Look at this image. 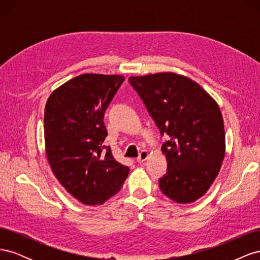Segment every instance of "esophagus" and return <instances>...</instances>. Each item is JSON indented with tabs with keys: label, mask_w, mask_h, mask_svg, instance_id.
Returning a JSON list of instances; mask_svg holds the SVG:
<instances>
[{
	"label": "esophagus",
	"mask_w": 260,
	"mask_h": 260,
	"mask_svg": "<svg viewBox=\"0 0 260 260\" xmlns=\"http://www.w3.org/2000/svg\"><path fill=\"white\" fill-rule=\"evenodd\" d=\"M148 158V152L143 149V151H141V153L139 154V157L137 158L138 162H143Z\"/></svg>",
	"instance_id": "1"
}]
</instances>
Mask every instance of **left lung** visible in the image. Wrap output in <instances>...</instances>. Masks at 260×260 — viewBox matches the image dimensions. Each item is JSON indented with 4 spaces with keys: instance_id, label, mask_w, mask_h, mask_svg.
<instances>
[{
    "instance_id": "left-lung-1",
    "label": "left lung",
    "mask_w": 260,
    "mask_h": 260,
    "mask_svg": "<svg viewBox=\"0 0 260 260\" xmlns=\"http://www.w3.org/2000/svg\"><path fill=\"white\" fill-rule=\"evenodd\" d=\"M129 82L144 102L161 135L167 174L161 192L178 204L206 194L225 155L222 114L217 102L190 78L166 72L132 76Z\"/></svg>"
}]
</instances>
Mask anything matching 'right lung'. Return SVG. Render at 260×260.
Here are the masks:
<instances>
[{
  "instance_id": "add662e5",
  "label": "right lung",
  "mask_w": 260,
  "mask_h": 260,
  "mask_svg": "<svg viewBox=\"0 0 260 260\" xmlns=\"http://www.w3.org/2000/svg\"><path fill=\"white\" fill-rule=\"evenodd\" d=\"M124 80L120 75L83 74L55 89L44 108L45 155L54 176L84 205H102L129 175L111 147L104 149L105 109Z\"/></svg>"
}]
</instances>
